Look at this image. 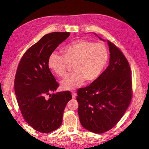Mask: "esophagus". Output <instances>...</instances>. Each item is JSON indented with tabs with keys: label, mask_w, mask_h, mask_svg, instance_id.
Instances as JSON below:
<instances>
[{
	"label": "esophagus",
	"mask_w": 149,
	"mask_h": 149,
	"mask_svg": "<svg viewBox=\"0 0 149 149\" xmlns=\"http://www.w3.org/2000/svg\"><path fill=\"white\" fill-rule=\"evenodd\" d=\"M72 98L75 99L76 98V97H77V93L75 92H72Z\"/></svg>",
	"instance_id": "obj_1"
}]
</instances>
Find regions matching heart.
I'll return each mask as SVG.
<instances>
[{
	"label": "heart",
	"mask_w": 149,
	"mask_h": 149,
	"mask_svg": "<svg viewBox=\"0 0 149 149\" xmlns=\"http://www.w3.org/2000/svg\"><path fill=\"white\" fill-rule=\"evenodd\" d=\"M63 56L52 52L48 58V66L57 75H67L68 63L74 64V72L61 82L62 88L74 90L80 87L84 80L92 82L102 72L109 58L106 47L101 43L79 39L63 49Z\"/></svg>",
	"instance_id": "1"
}]
</instances>
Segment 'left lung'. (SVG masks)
I'll return each mask as SVG.
<instances>
[{"label": "left lung", "instance_id": "obj_1", "mask_svg": "<svg viewBox=\"0 0 149 149\" xmlns=\"http://www.w3.org/2000/svg\"><path fill=\"white\" fill-rule=\"evenodd\" d=\"M107 43L109 66L89 86L77 91L80 123L84 129L95 134L112 129L126 112L132 98L129 62L118 47L109 40Z\"/></svg>", "mask_w": 149, "mask_h": 149}]
</instances>
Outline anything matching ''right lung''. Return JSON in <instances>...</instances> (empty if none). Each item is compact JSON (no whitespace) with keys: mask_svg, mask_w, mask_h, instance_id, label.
<instances>
[{"mask_svg":"<svg viewBox=\"0 0 149 149\" xmlns=\"http://www.w3.org/2000/svg\"><path fill=\"white\" fill-rule=\"evenodd\" d=\"M69 36V33L45 35L23 54L15 74L14 91L23 118L43 134L61 126L65 108L72 99L68 91L53 93L59 84L48 63L50 54Z\"/></svg>","mask_w":149,"mask_h":149,"instance_id":"obj_1","label":"right lung"}]
</instances>
